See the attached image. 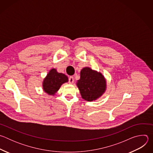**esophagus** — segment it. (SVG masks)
<instances>
[{"label": "esophagus", "mask_w": 153, "mask_h": 153, "mask_svg": "<svg viewBox=\"0 0 153 153\" xmlns=\"http://www.w3.org/2000/svg\"><path fill=\"white\" fill-rule=\"evenodd\" d=\"M68 80H69V83H70V84L73 83V82H74V78H73V76H70V77H69Z\"/></svg>", "instance_id": "1"}]
</instances>
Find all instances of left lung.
Masks as SVG:
<instances>
[{"instance_id":"1","label":"left lung","mask_w":153,"mask_h":153,"mask_svg":"<svg viewBox=\"0 0 153 153\" xmlns=\"http://www.w3.org/2000/svg\"><path fill=\"white\" fill-rule=\"evenodd\" d=\"M106 80L100 73L88 67L80 71V78L77 86L82 97L87 101L95 100L100 97L106 90Z\"/></svg>"}]
</instances>
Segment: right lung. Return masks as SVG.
<instances>
[{
	"label": "right lung",
	"instance_id": "add662e5",
	"mask_svg": "<svg viewBox=\"0 0 153 153\" xmlns=\"http://www.w3.org/2000/svg\"><path fill=\"white\" fill-rule=\"evenodd\" d=\"M68 81L66 75L59 73L54 68L51 69L43 82V89L49 95H54L61 85Z\"/></svg>",
	"mask_w": 153,
	"mask_h": 153
}]
</instances>
